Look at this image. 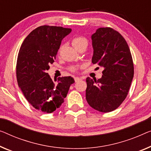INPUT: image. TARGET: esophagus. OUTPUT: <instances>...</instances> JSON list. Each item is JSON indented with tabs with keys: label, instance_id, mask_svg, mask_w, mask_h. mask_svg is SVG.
Returning a JSON list of instances; mask_svg holds the SVG:
<instances>
[{
	"label": "esophagus",
	"instance_id": "obj_1",
	"mask_svg": "<svg viewBox=\"0 0 151 151\" xmlns=\"http://www.w3.org/2000/svg\"><path fill=\"white\" fill-rule=\"evenodd\" d=\"M80 80H81V78H80V77H77V76H76V77H75V82H78V81H79Z\"/></svg>",
	"mask_w": 151,
	"mask_h": 151
}]
</instances>
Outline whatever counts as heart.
<instances>
[{
    "label": "heart",
    "mask_w": 151,
    "mask_h": 151,
    "mask_svg": "<svg viewBox=\"0 0 151 151\" xmlns=\"http://www.w3.org/2000/svg\"><path fill=\"white\" fill-rule=\"evenodd\" d=\"M87 42V40L84 37H76L75 38H74L73 41H72L73 46L75 47V48L76 47H77L78 45H80L81 44H82L83 42ZM77 70H78V68L76 66H73L70 68V70L74 71V72L76 71Z\"/></svg>",
    "instance_id": "heart-1"
}]
</instances>
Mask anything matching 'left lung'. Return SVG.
Masks as SVG:
<instances>
[{
  "mask_svg": "<svg viewBox=\"0 0 151 151\" xmlns=\"http://www.w3.org/2000/svg\"><path fill=\"white\" fill-rule=\"evenodd\" d=\"M91 40V62L104 70L98 81L86 78V100L96 111L111 112L121 104L129 91L134 73L132 54L124 38L112 28H99Z\"/></svg>",
  "mask_w": 151,
  "mask_h": 151,
  "instance_id": "left-lung-1",
  "label": "left lung"
}]
</instances>
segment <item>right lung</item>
Instances as JSON below:
<instances>
[{
	"instance_id": "right-lung-1",
	"label": "right lung",
	"mask_w": 151,
	"mask_h": 151,
	"mask_svg": "<svg viewBox=\"0 0 151 151\" xmlns=\"http://www.w3.org/2000/svg\"><path fill=\"white\" fill-rule=\"evenodd\" d=\"M70 28L41 26L24 39L17 56L16 75L19 88L28 102L46 113L59 109L75 80L71 76L53 81L46 73L55 60L62 40Z\"/></svg>"
}]
</instances>
